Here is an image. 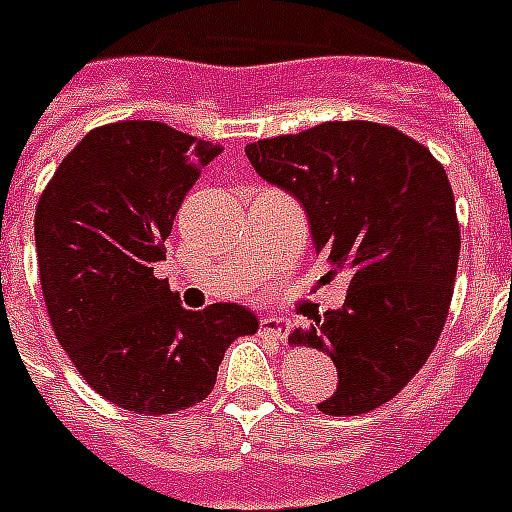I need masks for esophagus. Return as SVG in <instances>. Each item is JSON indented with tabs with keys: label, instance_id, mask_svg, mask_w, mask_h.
Returning <instances> with one entry per match:
<instances>
[{
	"label": "esophagus",
	"instance_id": "esophagus-1",
	"mask_svg": "<svg viewBox=\"0 0 512 512\" xmlns=\"http://www.w3.org/2000/svg\"><path fill=\"white\" fill-rule=\"evenodd\" d=\"M289 321L286 318H281V315H265L263 321H260V331H263L265 336H273L276 342H284L286 336H289Z\"/></svg>",
	"mask_w": 512,
	"mask_h": 512
}]
</instances>
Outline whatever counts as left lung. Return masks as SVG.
<instances>
[{
    "instance_id": "8db88e82",
    "label": "left lung",
    "mask_w": 512,
    "mask_h": 512,
    "mask_svg": "<svg viewBox=\"0 0 512 512\" xmlns=\"http://www.w3.org/2000/svg\"><path fill=\"white\" fill-rule=\"evenodd\" d=\"M244 152L302 202L328 276L350 278L339 310L289 334L292 347L326 352L339 371L318 410L371 413L426 365L450 313L460 223L442 162L371 120H328Z\"/></svg>"
}]
</instances>
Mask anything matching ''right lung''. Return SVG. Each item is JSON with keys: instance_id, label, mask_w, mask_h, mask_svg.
<instances>
[{"instance_id": "1", "label": "right lung", "mask_w": 512, "mask_h": 512, "mask_svg": "<svg viewBox=\"0 0 512 512\" xmlns=\"http://www.w3.org/2000/svg\"><path fill=\"white\" fill-rule=\"evenodd\" d=\"M218 152L157 120H120L83 136L41 191L33 234L54 336L83 381L131 413L202 402L228 344L257 331L247 307L184 310L155 276L186 191Z\"/></svg>"}]
</instances>
